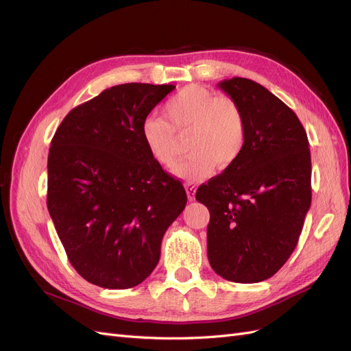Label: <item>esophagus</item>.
Listing matches in <instances>:
<instances>
[{
	"label": "esophagus",
	"mask_w": 351,
	"mask_h": 351,
	"mask_svg": "<svg viewBox=\"0 0 351 351\" xmlns=\"http://www.w3.org/2000/svg\"><path fill=\"white\" fill-rule=\"evenodd\" d=\"M184 189H186V193H187L189 200L193 202L195 200V195H196V187L193 184H186Z\"/></svg>",
	"instance_id": "1"
}]
</instances>
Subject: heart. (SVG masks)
<instances>
[{
	"label": "heart",
	"instance_id": "obj_1",
	"mask_svg": "<svg viewBox=\"0 0 351 351\" xmlns=\"http://www.w3.org/2000/svg\"><path fill=\"white\" fill-rule=\"evenodd\" d=\"M164 117L143 120L141 137L155 161L171 168L178 155V136L190 133L187 147L192 155L173 169L180 180L197 182L212 176L215 167H232L246 146L247 127L240 105L199 84H189L169 98Z\"/></svg>",
	"mask_w": 351,
	"mask_h": 351
}]
</instances>
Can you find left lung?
Segmentation results:
<instances>
[{"label":"left lung","instance_id":"1","mask_svg":"<svg viewBox=\"0 0 351 351\" xmlns=\"http://www.w3.org/2000/svg\"><path fill=\"white\" fill-rule=\"evenodd\" d=\"M218 88L240 105L247 137L239 161L196 192L210 214L208 259L228 281L261 282L290 258L311 208L309 141L294 111L262 84L232 77Z\"/></svg>","mask_w":351,"mask_h":351}]
</instances>
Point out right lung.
<instances>
[{
  "label": "right lung",
  "mask_w": 351,
  "mask_h": 351,
  "mask_svg": "<svg viewBox=\"0 0 351 351\" xmlns=\"http://www.w3.org/2000/svg\"><path fill=\"white\" fill-rule=\"evenodd\" d=\"M176 86L125 83L71 110L52 137L47 205L80 277L124 290L149 277L187 196L147 152L141 125Z\"/></svg>",
  "instance_id": "add662e5"
}]
</instances>
